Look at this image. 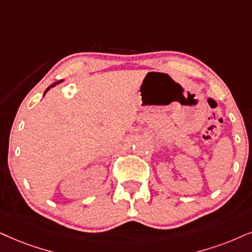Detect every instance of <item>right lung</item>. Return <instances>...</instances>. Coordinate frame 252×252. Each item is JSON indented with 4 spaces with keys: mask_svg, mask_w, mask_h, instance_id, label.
<instances>
[{
    "mask_svg": "<svg viewBox=\"0 0 252 252\" xmlns=\"http://www.w3.org/2000/svg\"><path fill=\"white\" fill-rule=\"evenodd\" d=\"M62 81H63V80H60V81H57V82H55V84H53L52 86H51V87H53V86H55V85H57V84H59V82H62ZM49 89H50V87L46 89V91H45V93H46V92H47V91H49Z\"/></svg>",
    "mask_w": 252,
    "mask_h": 252,
    "instance_id": "obj_1",
    "label": "right lung"
}]
</instances>
